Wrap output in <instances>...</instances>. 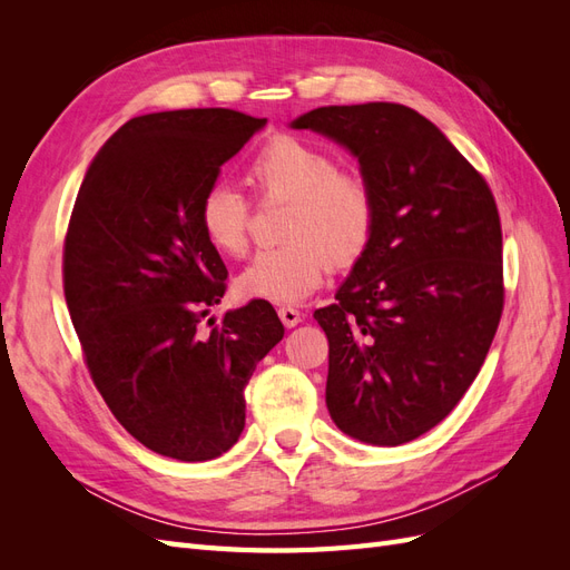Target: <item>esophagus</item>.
<instances>
[{
    "label": "esophagus",
    "mask_w": 570,
    "mask_h": 570,
    "mask_svg": "<svg viewBox=\"0 0 570 570\" xmlns=\"http://www.w3.org/2000/svg\"><path fill=\"white\" fill-rule=\"evenodd\" d=\"M278 316L287 327H295L297 323H302V312L295 306H281L278 308Z\"/></svg>",
    "instance_id": "esophagus-1"
}]
</instances>
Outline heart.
<instances>
[{"label":"heart","instance_id":"heart-1","mask_svg":"<svg viewBox=\"0 0 570 570\" xmlns=\"http://www.w3.org/2000/svg\"><path fill=\"white\" fill-rule=\"evenodd\" d=\"M245 178L258 202L289 199L285 245L258 252L239 273L249 299L295 304L321 287L335 268L364 258L377 228V193L358 168H342L335 151L297 135H273L247 161ZM252 204L226 183L204 189L197 206L202 237L228 258L249 247Z\"/></svg>","mask_w":570,"mask_h":570}]
</instances>
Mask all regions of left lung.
I'll use <instances>...</instances> for the list:
<instances>
[{
  "instance_id": "8db88e82",
  "label": "left lung",
  "mask_w": 570,
  "mask_h": 570,
  "mask_svg": "<svg viewBox=\"0 0 570 570\" xmlns=\"http://www.w3.org/2000/svg\"><path fill=\"white\" fill-rule=\"evenodd\" d=\"M292 126L347 147L377 193L373 245L314 314L327 337V411L361 442H411L461 402L502 318L494 195L409 107H318Z\"/></svg>"
}]
</instances>
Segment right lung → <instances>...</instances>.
I'll return each mask as SVG.
<instances>
[{"mask_svg": "<svg viewBox=\"0 0 570 570\" xmlns=\"http://www.w3.org/2000/svg\"><path fill=\"white\" fill-rule=\"evenodd\" d=\"M264 124L235 109L130 118L97 154L68 220L63 295L85 366L116 421L161 456L228 452L245 430V385L285 333L264 299L202 325L228 271L197 206Z\"/></svg>", "mask_w": 570, "mask_h": 570, "instance_id": "right-lung-1", "label": "right lung"}]
</instances>
